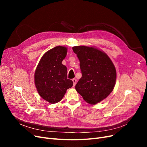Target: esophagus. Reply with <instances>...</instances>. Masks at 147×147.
I'll list each match as a JSON object with an SVG mask.
<instances>
[{
  "label": "esophagus",
  "mask_w": 147,
  "mask_h": 147,
  "mask_svg": "<svg viewBox=\"0 0 147 147\" xmlns=\"http://www.w3.org/2000/svg\"><path fill=\"white\" fill-rule=\"evenodd\" d=\"M72 81H73V86H74L75 85H76V79H73V80H72Z\"/></svg>",
  "instance_id": "obj_1"
}]
</instances>
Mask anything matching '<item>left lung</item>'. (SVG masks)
Listing matches in <instances>:
<instances>
[{
    "instance_id": "obj_1",
    "label": "left lung",
    "mask_w": 147,
    "mask_h": 147,
    "mask_svg": "<svg viewBox=\"0 0 147 147\" xmlns=\"http://www.w3.org/2000/svg\"><path fill=\"white\" fill-rule=\"evenodd\" d=\"M73 50L79 59L82 74L76 90L90 104L102 101L111 93L116 81L113 62L105 52L94 47L76 46Z\"/></svg>"
}]
</instances>
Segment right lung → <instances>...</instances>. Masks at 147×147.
I'll use <instances>...</instances> for the list:
<instances>
[{
	"instance_id": "1",
	"label": "right lung",
	"mask_w": 147,
	"mask_h": 147,
	"mask_svg": "<svg viewBox=\"0 0 147 147\" xmlns=\"http://www.w3.org/2000/svg\"><path fill=\"white\" fill-rule=\"evenodd\" d=\"M67 48L58 46L46 52L34 73V83L39 95L45 101L55 104L63 99L73 82L67 79V67L62 64Z\"/></svg>"
}]
</instances>
